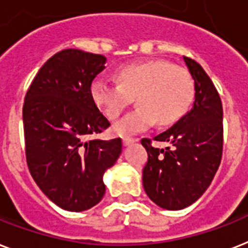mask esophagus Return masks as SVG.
Wrapping results in <instances>:
<instances>
[{
  "label": "esophagus",
  "instance_id": "obj_1",
  "mask_svg": "<svg viewBox=\"0 0 248 248\" xmlns=\"http://www.w3.org/2000/svg\"><path fill=\"white\" fill-rule=\"evenodd\" d=\"M138 140L136 139H131V138H124V146H128V145L134 144V142H136Z\"/></svg>",
  "mask_w": 248,
  "mask_h": 248
}]
</instances>
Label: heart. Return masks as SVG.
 <instances>
[{
	"label": "heart",
	"instance_id": "heart-1",
	"mask_svg": "<svg viewBox=\"0 0 248 248\" xmlns=\"http://www.w3.org/2000/svg\"><path fill=\"white\" fill-rule=\"evenodd\" d=\"M118 84L96 78L90 86L93 102L110 120L117 118L135 95L138 107L113 126L116 134L130 136L154 124H170L192 103L194 80L190 72L167 61L135 62L117 71Z\"/></svg>",
	"mask_w": 248,
	"mask_h": 248
}]
</instances>
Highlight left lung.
Returning <instances> with one entry per match:
<instances>
[{"instance_id":"left-lung-1","label":"left lung","mask_w":248,"mask_h":248,"mask_svg":"<svg viewBox=\"0 0 248 248\" xmlns=\"http://www.w3.org/2000/svg\"><path fill=\"white\" fill-rule=\"evenodd\" d=\"M194 78V106L174 126L153 139L168 142L154 148L142 139L148 163L142 185L149 199L167 210H181L199 200L218 170L223 152V107L214 84L196 61L183 57Z\"/></svg>"}]
</instances>
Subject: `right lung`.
Segmentation results:
<instances>
[{
    "instance_id": "right-lung-1",
    "label": "right lung",
    "mask_w": 248,
    "mask_h": 248,
    "mask_svg": "<svg viewBox=\"0 0 248 248\" xmlns=\"http://www.w3.org/2000/svg\"><path fill=\"white\" fill-rule=\"evenodd\" d=\"M107 58L80 49L52 56L34 78L23 107L30 174L49 200L67 211L95 206L103 176L117 162L122 140H88L109 122L93 102L90 86Z\"/></svg>"
}]
</instances>
